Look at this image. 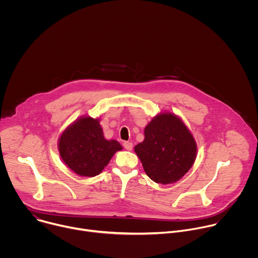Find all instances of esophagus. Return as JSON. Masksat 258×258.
Returning a JSON list of instances; mask_svg holds the SVG:
<instances>
[{
    "mask_svg": "<svg viewBox=\"0 0 258 258\" xmlns=\"http://www.w3.org/2000/svg\"><path fill=\"white\" fill-rule=\"evenodd\" d=\"M123 147H124L125 150L131 151V150H133V143H131V142H124V143H123Z\"/></svg>",
    "mask_w": 258,
    "mask_h": 258,
    "instance_id": "esophagus-1",
    "label": "esophagus"
}]
</instances>
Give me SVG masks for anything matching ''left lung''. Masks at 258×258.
<instances>
[{
	"label": "left lung",
	"mask_w": 258,
	"mask_h": 258,
	"mask_svg": "<svg viewBox=\"0 0 258 258\" xmlns=\"http://www.w3.org/2000/svg\"><path fill=\"white\" fill-rule=\"evenodd\" d=\"M145 139L135 147L144 170L157 183L178 180L192 167L196 142L183 122L171 113L155 116L145 127Z\"/></svg>",
	"instance_id": "obj_1"
}]
</instances>
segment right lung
Segmentation results:
<instances>
[{"label": "right lung", "instance_id": "1", "mask_svg": "<svg viewBox=\"0 0 258 258\" xmlns=\"http://www.w3.org/2000/svg\"><path fill=\"white\" fill-rule=\"evenodd\" d=\"M65 164L82 176H95L102 172L115 152L122 149L115 141L103 136L99 119L82 117L68 126L58 143Z\"/></svg>", "mask_w": 258, "mask_h": 258}]
</instances>
